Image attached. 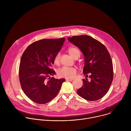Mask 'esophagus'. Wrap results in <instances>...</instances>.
Returning <instances> with one entry per match:
<instances>
[{
    "mask_svg": "<svg viewBox=\"0 0 131 131\" xmlns=\"http://www.w3.org/2000/svg\"><path fill=\"white\" fill-rule=\"evenodd\" d=\"M67 81H71L73 80V79H71V78H67L66 79Z\"/></svg>",
    "mask_w": 131,
    "mask_h": 131,
    "instance_id": "34e87169",
    "label": "esophagus"
}]
</instances>
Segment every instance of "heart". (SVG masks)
Instances as JSON below:
<instances>
[{
  "label": "heart",
  "mask_w": 131,
  "mask_h": 131,
  "mask_svg": "<svg viewBox=\"0 0 131 131\" xmlns=\"http://www.w3.org/2000/svg\"><path fill=\"white\" fill-rule=\"evenodd\" d=\"M68 53L71 57L74 59H78L80 56V52L79 50L75 47L69 48L68 50ZM61 54L58 53L55 55L54 59V63L56 65H59L60 63V60ZM77 69L75 67H63L58 70V74L60 77H64L67 78H73L76 75Z\"/></svg>",
  "instance_id": "obj_1"
}]
</instances>
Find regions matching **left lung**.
Returning <instances> with one entry per match:
<instances>
[{
  "mask_svg": "<svg viewBox=\"0 0 131 131\" xmlns=\"http://www.w3.org/2000/svg\"><path fill=\"white\" fill-rule=\"evenodd\" d=\"M68 39L80 49L84 57L83 72L86 78L82 80L83 84L77 90L78 94L90 101L102 99L109 91L114 77L108 51L103 44L89 36H72Z\"/></svg>",
  "mask_w": 131,
  "mask_h": 131,
  "instance_id": "8db88e82",
  "label": "left lung"
}]
</instances>
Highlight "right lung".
Segmentation results:
<instances>
[{
	"label": "right lung",
	"instance_id": "add662e5",
	"mask_svg": "<svg viewBox=\"0 0 131 131\" xmlns=\"http://www.w3.org/2000/svg\"><path fill=\"white\" fill-rule=\"evenodd\" d=\"M65 39H43L30 44L25 50L19 66V79L25 94L32 102L46 104L60 91L65 79L50 76L55 55L61 50Z\"/></svg>",
	"mask_w": 131,
	"mask_h": 131
}]
</instances>
